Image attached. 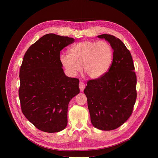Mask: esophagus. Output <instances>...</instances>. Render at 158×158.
Here are the masks:
<instances>
[{"mask_svg":"<svg viewBox=\"0 0 158 158\" xmlns=\"http://www.w3.org/2000/svg\"><path fill=\"white\" fill-rule=\"evenodd\" d=\"M79 89L81 91H83V90L85 89V84L84 82H79Z\"/></svg>","mask_w":158,"mask_h":158,"instance_id":"esophagus-1","label":"esophagus"}]
</instances>
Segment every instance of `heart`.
Wrapping results in <instances>:
<instances>
[{"label": "heart", "instance_id": "b5f03b06", "mask_svg": "<svg viewBox=\"0 0 158 158\" xmlns=\"http://www.w3.org/2000/svg\"><path fill=\"white\" fill-rule=\"evenodd\" d=\"M69 54H62L60 61L67 73L75 76L82 69L93 79L101 78L109 70L113 60V51L105 41L86 40L75 44Z\"/></svg>", "mask_w": 158, "mask_h": 158}]
</instances>
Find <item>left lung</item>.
Wrapping results in <instances>:
<instances>
[{
	"mask_svg": "<svg viewBox=\"0 0 158 158\" xmlns=\"http://www.w3.org/2000/svg\"><path fill=\"white\" fill-rule=\"evenodd\" d=\"M113 49L109 71L101 78L89 80L84 90L91 121L96 128L110 131L120 127L131 116L136 100V76L129 51L118 38L102 34Z\"/></svg>",
	"mask_w": 158,
	"mask_h": 158,
	"instance_id": "1",
	"label": "left lung"
}]
</instances>
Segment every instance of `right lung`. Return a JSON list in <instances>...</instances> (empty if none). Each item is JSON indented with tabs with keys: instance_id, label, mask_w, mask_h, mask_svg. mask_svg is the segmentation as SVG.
<instances>
[{
	"instance_id": "add662e5",
	"label": "right lung",
	"mask_w": 158,
	"mask_h": 158,
	"mask_svg": "<svg viewBox=\"0 0 158 158\" xmlns=\"http://www.w3.org/2000/svg\"><path fill=\"white\" fill-rule=\"evenodd\" d=\"M74 39L44 35L27 49L20 69L19 96L22 113L37 129L57 132L65 128L70 101L80 92L79 80L65 76L60 51Z\"/></svg>"
}]
</instances>
